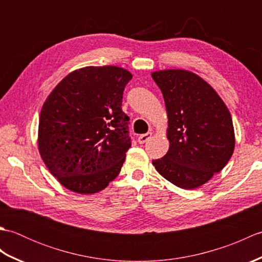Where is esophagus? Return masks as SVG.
I'll return each mask as SVG.
<instances>
[{
  "mask_svg": "<svg viewBox=\"0 0 262 262\" xmlns=\"http://www.w3.org/2000/svg\"><path fill=\"white\" fill-rule=\"evenodd\" d=\"M152 133L151 132H148V133H146V134H143V135H141V136H138V138H137V141H138V143L140 144H144V143H146L149 138L152 137Z\"/></svg>",
  "mask_w": 262,
  "mask_h": 262,
  "instance_id": "1",
  "label": "esophagus"
}]
</instances>
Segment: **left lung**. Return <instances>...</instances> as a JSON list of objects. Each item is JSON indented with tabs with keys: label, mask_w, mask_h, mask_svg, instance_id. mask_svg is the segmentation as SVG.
Instances as JSON below:
<instances>
[{
	"label": "left lung",
	"mask_w": 262,
	"mask_h": 262,
	"mask_svg": "<svg viewBox=\"0 0 262 262\" xmlns=\"http://www.w3.org/2000/svg\"><path fill=\"white\" fill-rule=\"evenodd\" d=\"M162 91L169 151L153 165L181 189H196L209 181L231 159L235 146L232 117L207 82L187 70L152 72Z\"/></svg>",
	"instance_id": "1"
}]
</instances>
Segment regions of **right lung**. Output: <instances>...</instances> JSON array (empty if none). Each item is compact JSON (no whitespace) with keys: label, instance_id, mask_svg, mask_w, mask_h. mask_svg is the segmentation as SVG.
Returning a JSON list of instances; mask_svg holds the SVG:
<instances>
[{"label":"right lung","instance_id":"right-lung-1","mask_svg":"<svg viewBox=\"0 0 262 262\" xmlns=\"http://www.w3.org/2000/svg\"><path fill=\"white\" fill-rule=\"evenodd\" d=\"M132 77L118 66H85L66 75L43 102L39 154L69 190L96 193L119 174L130 147L121 102Z\"/></svg>","mask_w":262,"mask_h":262}]
</instances>
